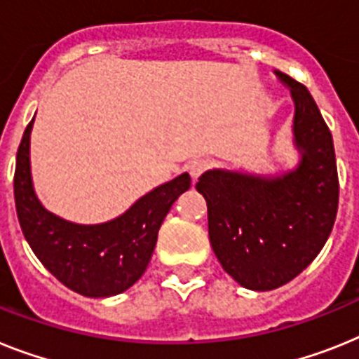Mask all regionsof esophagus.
<instances>
[{
	"instance_id": "34e87169",
	"label": "esophagus",
	"mask_w": 359,
	"mask_h": 359,
	"mask_svg": "<svg viewBox=\"0 0 359 359\" xmlns=\"http://www.w3.org/2000/svg\"><path fill=\"white\" fill-rule=\"evenodd\" d=\"M210 168H212V161H208V158H195V161H191L188 164V171L194 180H197L201 175L206 173Z\"/></svg>"
}]
</instances>
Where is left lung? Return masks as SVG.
Here are the masks:
<instances>
[{
	"label": "left lung",
	"mask_w": 359,
	"mask_h": 359,
	"mask_svg": "<svg viewBox=\"0 0 359 359\" xmlns=\"http://www.w3.org/2000/svg\"><path fill=\"white\" fill-rule=\"evenodd\" d=\"M296 102L301 164L277 179L213 170L197 191L208 204L210 245L226 273L250 290H273L299 276L332 231L339 180L330 129L303 83L276 71Z\"/></svg>",
	"instance_id": "1"
}]
</instances>
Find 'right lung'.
Returning <instances> with one entry per match:
<instances>
[{"instance_id":"1","label":"right lung","mask_w":359,"mask_h":359,"mask_svg":"<svg viewBox=\"0 0 359 359\" xmlns=\"http://www.w3.org/2000/svg\"><path fill=\"white\" fill-rule=\"evenodd\" d=\"M32 122L18 147L14 171L18 221L27 243L41 264L76 294L109 297L128 290L146 272L158 228L171 204L189 189V175L155 188L114 221L72 224L47 212L34 195L29 161Z\"/></svg>"}]
</instances>
